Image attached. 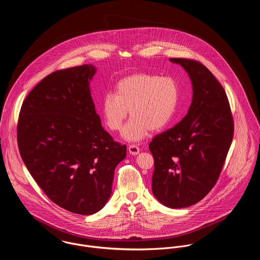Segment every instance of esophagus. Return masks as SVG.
I'll list each match as a JSON object with an SVG mask.
<instances>
[{
	"label": "esophagus",
	"mask_w": 260,
	"mask_h": 260,
	"mask_svg": "<svg viewBox=\"0 0 260 260\" xmlns=\"http://www.w3.org/2000/svg\"><path fill=\"white\" fill-rule=\"evenodd\" d=\"M128 151H129V153L131 154V155H138L139 154V152H140V149L139 147H137L136 145H130L129 147H128Z\"/></svg>",
	"instance_id": "1"
}]
</instances>
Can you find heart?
Instances as JSON below:
<instances>
[{"label":"heart","instance_id":"b5f03b06","mask_svg":"<svg viewBox=\"0 0 260 260\" xmlns=\"http://www.w3.org/2000/svg\"><path fill=\"white\" fill-rule=\"evenodd\" d=\"M179 100L178 82L170 76L136 73L121 79L116 93L103 97L101 111L106 127L117 132L130 113L122 132L129 142H139L150 132H159L170 123Z\"/></svg>","mask_w":260,"mask_h":260}]
</instances>
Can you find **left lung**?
Here are the masks:
<instances>
[{
  "label": "left lung",
  "mask_w": 260,
  "mask_h": 260,
  "mask_svg": "<svg viewBox=\"0 0 260 260\" xmlns=\"http://www.w3.org/2000/svg\"><path fill=\"white\" fill-rule=\"evenodd\" d=\"M189 76L192 102L185 117L149 144L154 158L152 192L169 208H184L203 199L215 185L233 138L226 93L201 63L171 58Z\"/></svg>",
  "instance_id": "1"
}]
</instances>
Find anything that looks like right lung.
Instances as JSON below:
<instances>
[{
    "mask_svg": "<svg viewBox=\"0 0 260 260\" xmlns=\"http://www.w3.org/2000/svg\"><path fill=\"white\" fill-rule=\"evenodd\" d=\"M91 64L44 78L23 102L18 122L21 157L45 194L81 215L101 210L116 166L126 157L101 125L91 96Z\"/></svg>",
    "mask_w": 260,
    "mask_h": 260,
    "instance_id": "right-lung-1",
    "label": "right lung"
}]
</instances>
